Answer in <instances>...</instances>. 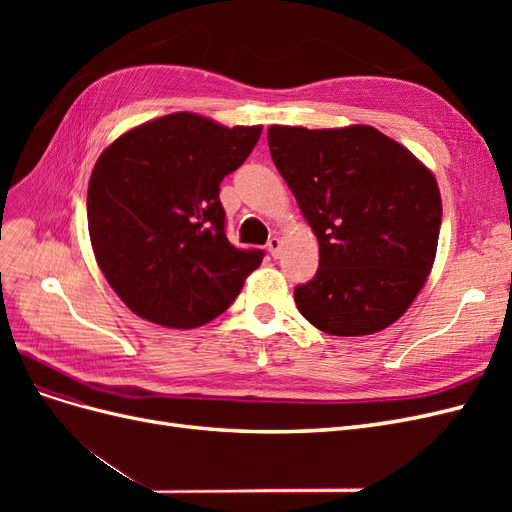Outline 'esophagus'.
Listing matches in <instances>:
<instances>
[{"label":"esophagus","instance_id":"1","mask_svg":"<svg viewBox=\"0 0 512 512\" xmlns=\"http://www.w3.org/2000/svg\"><path fill=\"white\" fill-rule=\"evenodd\" d=\"M267 247H269V254H271L273 258L280 256V250H282V241H280V237H271V239H269V243H267Z\"/></svg>","mask_w":512,"mask_h":512}]
</instances>
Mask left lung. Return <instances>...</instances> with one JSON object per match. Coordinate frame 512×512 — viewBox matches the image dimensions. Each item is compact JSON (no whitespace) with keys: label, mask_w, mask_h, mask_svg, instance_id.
Here are the masks:
<instances>
[{"label":"left lung","mask_w":512,"mask_h":512,"mask_svg":"<svg viewBox=\"0 0 512 512\" xmlns=\"http://www.w3.org/2000/svg\"><path fill=\"white\" fill-rule=\"evenodd\" d=\"M267 136L320 245L314 280L294 288L299 312L329 335L386 329L412 305L436 260V177L371 126H271Z\"/></svg>","instance_id":"8db88e82"}]
</instances>
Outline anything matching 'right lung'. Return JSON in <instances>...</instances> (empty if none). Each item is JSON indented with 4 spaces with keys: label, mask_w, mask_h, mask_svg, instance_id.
Wrapping results in <instances>:
<instances>
[{
    "label": "right lung",
    "mask_w": 512,
    "mask_h": 512,
    "mask_svg": "<svg viewBox=\"0 0 512 512\" xmlns=\"http://www.w3.org/2000/svg\"><path fill=\"white\" fill-rule=\"evenodd\" d=\"M262 126L226 128L173 113L121 134L87 190L91 247L106 282L136 316L196 329L226 312L265 252L226 239L220 183Z\"/></svg>",
    "instance_id": "1"
}]
</instances>
